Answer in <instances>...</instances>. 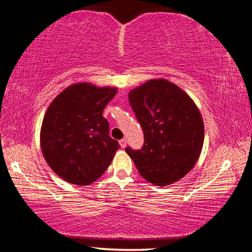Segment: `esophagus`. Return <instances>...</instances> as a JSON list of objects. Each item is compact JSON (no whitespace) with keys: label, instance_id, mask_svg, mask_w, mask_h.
Segmentation results:
<instances>
[{"label":"esophagus","instance_id":"esophagus-1","mask_svg":"<svg viewBox=\"0 0 252 252\" xmlns=\"http://www.w3.org/2000/svg\"><path fill=\"white\" fill-rule=\"evenodd\" d=\"M119 143H120V147L121 148H126V139H121L120 141H119Z\"/></svg>","mask_w":252,"mask_h":252}]
</instances>
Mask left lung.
I'll use <instances>...</instances> for the list:
<instances>
[{"label":"left lung","instance_id":"1","mask_svg":"<svg viewBox=\"0 0 252 252\" xmlns=\"http://www.w3.org/2000/svg\"><path fill=\"white\" fill-rule=\"evenodd\" d=\"M142 127L141 149L126 148L139 173L157 186L180 180L194 167L203 146V121L197 105L164 79L150 80L129 93Z\"/></svg>","mask_w":252,"mask_h":252}]
</instances>
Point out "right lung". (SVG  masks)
<instances>
[{
	"mask_svg": "<svg viewBox=\"0 0 252 252\" xmlns=\"http://www.w3.org/2000/svg\"><path fill=\"white\" fill-rule=\"evenodd\" d=\"M117 89L71 85L55 97L41 127V148L50 168L73 185L88 186L104 173L119 142L102 116Z\"/></svg>",
	"mask_w": 252,
	"mask_h": 252,
	"instance_id": "right-lung-1",
	"label": "right lung"
}]
</instances>
